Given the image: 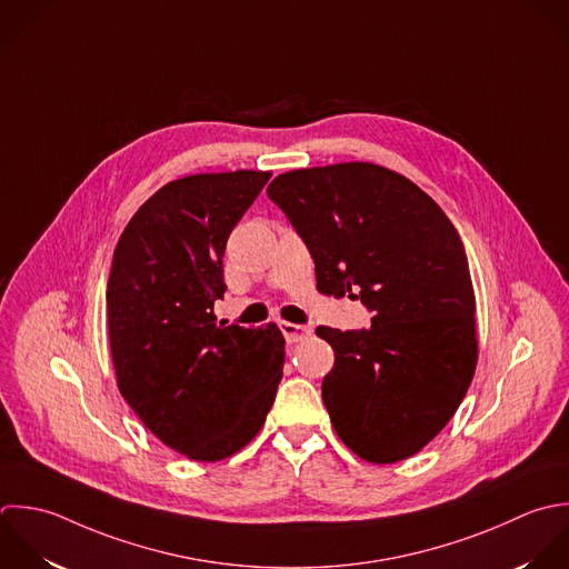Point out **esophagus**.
Here are the masks:
<instances>
[{
    "label": "esophagus",
    "mask_w": 569,
    "mask_h": 569,
    "mask_svg": "<svg viewBox=\"0 0 569 569\" xmlns=\"http://www.w3.org/2000/svg\"><path fill=\"white\" fill-rule=\"evenodd\" d=\"M283 337L288 343H297V341H303L312 335V328L310 326H299V323H290V321H281L279 323Z\"/></svg>",
    "instance_id": "1"
}]
</instances>
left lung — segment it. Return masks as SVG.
I'll use <instances>...</instances> for the list:
<instances>
[{
	"instance_id": "1",
	"label": "left lung",
	"mask_w": 569,
	"mask_h": 569,
	"mask_svg": "<svg viewBox=\"0 0 569 569\" xmlns=\"http://www.w3.org/2000/svg\"><path fill=\"white\" fill-rule=\"evenodd\" d=\"M268 197L308 246L319 292H348L375 312L370 328H317L335 350L321 397L337 435L370 463L417 455L455 417L477 368L457 228L410 179L366 161L283 172Z\"/></svg>"
}]
</instances>
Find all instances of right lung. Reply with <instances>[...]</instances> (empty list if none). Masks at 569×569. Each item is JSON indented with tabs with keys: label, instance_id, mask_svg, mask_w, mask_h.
<instances>
[{
	"label": "right lung",
	"instance_id": "right-lung-1",
	"mask_svg": "<svg viewBox=\"0 0 569 569\" xmlns=\"http://www.w3.org/2000/svg\"><path fill=\"white\" fill-rule=\"evenodd\" d=\"M272 172L192 174L159 188L121 232L108 277L117 386L143 426L192 461H221L261 430L283 375L274 323H217L223 250Z\"/></svg>",
	"mask_w": 569,
	"mask_h": 569
}]
</instances>
